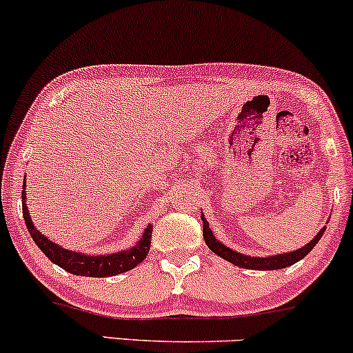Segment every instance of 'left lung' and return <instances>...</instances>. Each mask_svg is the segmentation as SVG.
Returning <instances> with one entry per match:
<instances>
[{"instance_id": "1", "label": "left lung", "mask_w": 353, "mask_h": 353, "mask_svg": "<svg viewBox=\"0 0 353 353\" xmlns=\"http://www.w3.org/2000/svg\"><path fill=\"white\" fill-rule=\"evenodd\" d=\"M201 219H202V236H204L205 244L214 254H217L219 257L225 259V261L230 262V264L242 267V269H250V270H279V269H285V267L295 264L301 259L305 257L307 254L317 245V242L320 241V237L323 236L325 232V228H322L317 232V236L312 239L310 242H307L305 245L301 247V249L290 250V252H283V254H277V255H267V257H252V255H245L237 252V250H232L230 247L224 245L221 241H217L216 236L212 234V230L209 228L208 219L204 217V214L201 212Z\"/></svg>"}]
</instances>
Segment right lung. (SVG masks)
Here are the masks:
<instances>
[{"label": "right lung", "mask_w": 353, "mask_h": 353, "mask_svg": "<svg viewBox=\"0 0 353 353\" xmlns=\"http://www.w3.org/2000/svg\"><path fill=\"white\" fill-rule=\"evenodd\" d=\"M23 184V217L26 222L28 232L33 237L34 244L41 249V252L46 255L52 264L59 265L66 272L74 275H83V277H112V275L128 272V270L134 269L137 264L144 261L145 255L149 252V245H151V236H152V225L148 224L144 229L143 236L137 241L136 245L129 247V249L121 250V252L104 254V255H92L86 252H76V250H70L66 247L56 244L51 239H48L44 234L36 229L30 217V210H28L26 204V190H24Z\"/></svg>", "instance_id": "right-lung-1"}]
</instances>
